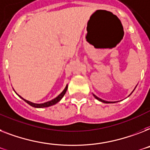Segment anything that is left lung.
<instances>
[{"label": "left lung", "mask_w": 150, "mask_h": 150, "mask_svg": "<svg viewBox=\"0 0 150 150\" xmlns=\"http://www.w3.org/2000/svg\"><path fill=\"white\" fill-rule=\"evenodd\" d=\"M133 91H134V90H133ZM133 91H132V92H133ZM93 96H94V97L96 98V99H98V101H100V102H102V103H111L110 102H107V101H105V100H103V99H101L100 98H98V97H97V96H95V95H93Z\"/></svg>", "instance_id": "obj_1"}]
</instances>
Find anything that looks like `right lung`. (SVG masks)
Returning a JSON list of instances; mask_svg holds the SVG:
<instances>
[{
  "instance_id": "right-lung-1",
  "label": "right lung",
  "mask_w": 150,
  "mask_h": 150,
  "mask_svg": "<svg viewBox=\"0 0 150 150\" xmlns=\"http://www.w3.org/2000/svg\"><path fill=\"white\" fill-rule=\"evenodd\" d=\"M67 89H68V85L66 86V87L64 88V89L63 90L62 92L61 93L60 95H58L56 98H54V99H52V100L51 101H48V102H47V103H41V104H37V103H31V102H29V101L26 100V99H24V98H23L21 96H20L19 95H18L20 98H21L24 101H25L28 104H29L30 105H31L32 107H35V108H45V107H49V106H52V105H53L56 104V103H58L59 101L62 99V98H63V96H64V94H65V92H66Z\"/></svg>"
}]
</instances>
